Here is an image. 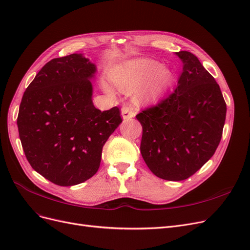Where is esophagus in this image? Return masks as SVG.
Listing matches in <instances>:
<instances>
[{
  "label": "esophagus",
  "mask_w": 250,
  "mask_h": 250,
  "mask_svg": "<svg viewBox=\"0 0 250 250\" xmlns=\"http://www.w3.org/2000/svg\"><path fill=\"white\" fill-rule=\"evenodd\" d=\"M121 112H122V118L124 120H130L135 116L133 108L131 106H129V105L123 106L122 109H121Z\"/></svg>",
  "instance_id": "esophagus-1"
}]
</instances>
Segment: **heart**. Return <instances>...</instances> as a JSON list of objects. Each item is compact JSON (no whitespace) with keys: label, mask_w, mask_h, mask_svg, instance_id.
Returning a JSON list of instances; mask_svg holds the SVG:
<instances>
[{"label":"heart","mask_w":250,"mask_h":250,"mask_svg":"<svg viewBox=\"0 0 250 250\" xmlns=\"http://www.w3.org/2000/svg\"><path fill=\"white\" fill-rule=\"evenodd\" d=\"M158 67V62L152 59H134L115 68L111 79L120 91L130 94L143 85L157 71ZM170 79L171 72L168 68H160L151 81L138 91V95L141 97H151L161 93ZM104 89L108 95H115L112 87L106 83H104Z\"/></svg>","instance_id":"b5f03b06"}]
</instances>
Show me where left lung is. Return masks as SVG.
<instances>
[{
    "label": "left lung",
    "mask_w": 250,
    "mask_h": 250,
    "mask_svg": "<svg viewBox=\"0 0 250 250\" xmlns=\"http://www.w3.org/2000/svg\"><path fill=\"white\" fill-rule=\"evenodd\" d=\"M175 54L184 62L176 88L136 115L146 164L156 176L173 182L192 176L213 156L227 113L221 88L199 59L188 51Z\"/></svg>",
    "instance_id": "obj_1"
}]
</instances>
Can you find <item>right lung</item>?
<instances>
[{
    "label": "right lung",
    "mask_w": 250,
    "mask_h": 250,
    "mask_svg": "<svg viewBox=\"0 0 250 250\" xmlns=\"http://www.w3.org/2000/svg\"><path fill=\"white\" fill-rule=\"evenodd\" d=\"M95 72L82 54L53 58L23 93L17 117L23 152L33 169L55 185L92 177L104 145L122 122L119 107L102 112L94 106Z\"/></svg>",
    "instance_id": "add662e5"
}]
</instances>
